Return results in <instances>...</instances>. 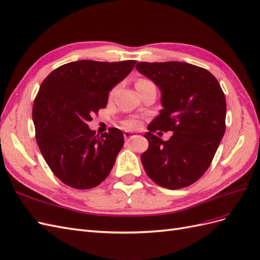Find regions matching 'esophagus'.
Masks as SVG:
<instances>
[{
  "mask_svg": "<svg viewBox=\"0 0 260 260\" xmlns=\"http://www.w3.org/2000/svg\"><path fill=\"white\" fill-rule=\"evenodd\" d=\"M137 136L135 135V133L133 132H129V131H125L124 133H123V138H124V140L125 141H130V140H132V139H135Z\"/></svg>",
  "mask_w": 260,
  "mask_h": 260,
  "instance_id": "1",
  "label": "esophagus"
}]
</instances>
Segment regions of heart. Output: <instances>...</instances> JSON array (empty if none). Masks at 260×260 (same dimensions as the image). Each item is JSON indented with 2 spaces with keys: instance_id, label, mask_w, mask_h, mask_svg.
Returning a JSON list of instances; mask_svg holds the SVG:
<instances>
[{
  "instance_id": "1",
  "label": "heart",
  "mask_w": 260,
  "mask_h": 260,
  "mask_svg": "<svg viewBox=\"0 0 260 260\" xmlns=\"http://www.w3.org/2000/svg\"><path fill=\"white\" fill-rule=\"evenodd\" d=\"M143 82H147V80H145V79H140L137 83H143ZM139 125H140V123H139L137 120H132V119L125 120V121L123 122V127H124L125 129H128V130L138 129Z\"/></svg>"
}]
</instances>
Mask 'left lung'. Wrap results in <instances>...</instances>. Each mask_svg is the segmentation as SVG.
Masks as SVG:
<instances>
[{
	"instance_id": "left-lung-1",
	"label": "left lung",
	"mask_w": 260,
	"mask_h": 260,
	"mask_svg": "<svg viewBox=\"0 0 260 260\" xmlns=\"http://www.w3.org/2000/svg\"><path fill=\"white\" fill-rule=\"evenodd\" d=\"M161 92L160 114L144 137L148 148L141 155L147 176L156 184L178 190L205 174L225 131L226 103L218 80L208 70L181 61L137 64ZM172 131L168 141L151 133Z\"/></svg>"
}]
</instances>
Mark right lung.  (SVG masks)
Returning a JSON list of instances; mask_svg holds the SVG:
<instances>
[{"label":"right lung","mask_w":260,"mask_h":260,"mask_svg":"<svg viewBox=\"0 0 260 260\" xmlns=\"http://www.w3.org/2000/svg\"><path fill=\"white\" fill-rule=\"evenodd\" d=\"M137 60H77L45 78L34 102L36 139L44 160L62 183L88 190L111 172L123 135L109 128L101 137L88 122L107 105L108 93L127 77Z\"/></svg>","instance_id":"obj_1"}]
</instances>
